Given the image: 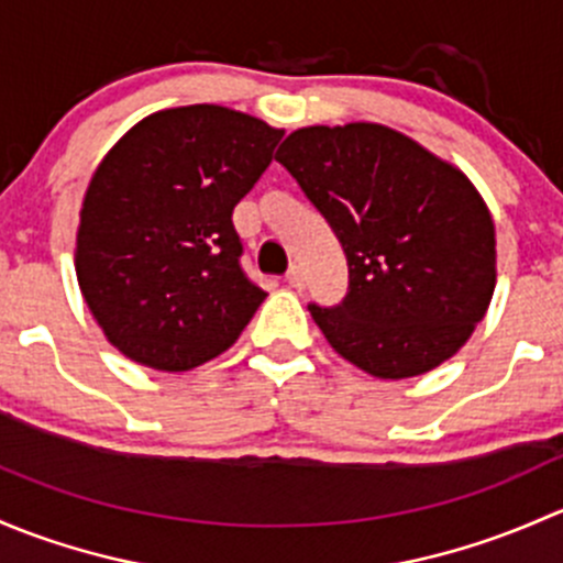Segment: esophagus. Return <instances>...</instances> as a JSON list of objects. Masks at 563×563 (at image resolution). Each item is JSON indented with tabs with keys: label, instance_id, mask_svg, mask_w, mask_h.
Segmentation results:
<instances>
[{
	"label": "esophagus",
	"instance_id": "1",
	"mask_svg": "<svg viewBox=\"0 0 563 563\" xmlns=\"http://www.w3.org/2000/svg\"><path fill=\"white\" fill-rule=\"evenodd\" d=\"M287 284L292 289H303L306 287V274H303V268H300V265H292V268L287 271Z\"/></svg>",
	"mask_w": 563,
	"mask_h": 563
}]
</instances>
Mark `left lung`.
Segmentation results:
<instances>
[{"instance_id": "1", "label": "left lung", "mask_w": 563, "mask_h": 563, "mask_svg": "<svg viewBox=\"0 0 563 563\" xmlns=\"http://www.w3.org/2000/svg\"><path fill=\"white\" fill-rule=\"evenodd\" d=\"M276 159L350 265L344 303L309 306L328 344L376 379L450 361L496 289L494 217L466 173L376 121L300 126Z\"/></svg>"}]
</instances>
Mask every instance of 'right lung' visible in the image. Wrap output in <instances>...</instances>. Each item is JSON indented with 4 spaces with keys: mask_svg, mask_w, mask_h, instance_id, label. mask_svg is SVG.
I'll use <instances>...</instances> for the list:
<instances>
[{
    "mask_svg": "<svg viewBox=\"0 0 563 563\" xmlns=\"http://www.w3.org/2000/svg\"><path fill=\"white\" fill-rule=\"evenodd\" d=\"M282 135L200 102L156 110L102 156L80 202L75 276L121 355L173 374L239 341L265 292L239 265L233 208Z\"/></svg>",
    "mask_w": 563,
    "mask_h": 563,
    "instance_id": "right-lung-1",
    "label": "right lung"
}]
</instances>
